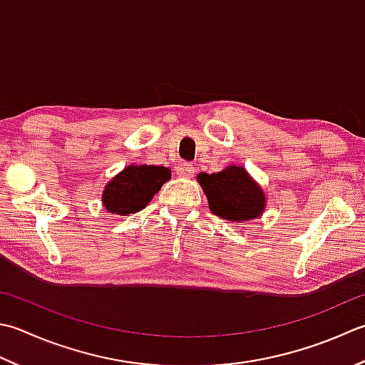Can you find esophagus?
<instances>
[{
	"label": "esophagus",
	"instance_id": "34e87169",
	"mask_svg": "<svg viewBox=\"0 0 365 365\" xmlns=\"http://www.w3.org/2000/svg\"><path fill=\"white\" fill-rule=\"evenodd\" d=\"M175 174L178 177L190 178V177H192V174H195V168H192L190 163H178L175 168Z\"/></svg>",
	"mask_w": 365,
	"mask_h": 365
}]
</instances>
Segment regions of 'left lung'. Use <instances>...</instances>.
<instances>
[{"label":"left lung","instance_id":"left-lung-1","mask_svg":"<svg viewBox=\"0 0 365 365\" xmlns=\"http://www.w3.org/2000/svg\"><path fill=\"white\" fill-rule=\"evenodd\" d=\"M196 180L205 192L210 212L230 223L256 220L266 210V192L245 168L231 164L215 174H197Z\"/></svg>","mask_w":365,"mask_h":365}]
</instances>
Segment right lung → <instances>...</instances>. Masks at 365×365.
<instances>
[{
  "mask_svg": "<svg viewBox=\"0 0 365 365\" xmlns=\"http://www.w3.org/2000/svg\"><path fill=\"white\" fill-rule=\"evenodd\" d=\"M168 180H170L168 168L130 164L106 183L101 197L104 209L112 215H131L145 209Z\"/></svg>",
  "mask_w": 365,
  "mask_h": 365,
  "instance_id": "add662e5",
  "label": "right lung"
}]
</instances>
